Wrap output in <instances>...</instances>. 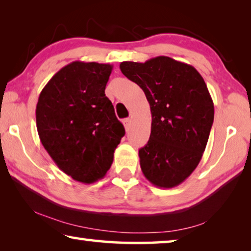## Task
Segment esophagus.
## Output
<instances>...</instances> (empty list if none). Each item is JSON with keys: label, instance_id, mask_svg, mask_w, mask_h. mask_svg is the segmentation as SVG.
Returning a JSON list of instances; mask_svg holds the SVG:
<instances>
[{"label": "esophagus", "instance_id": "34e87169", "mask_svg": "<svg viewBox=\"0 0 251 251\" xmlns=\"http://www.w3.org/2000/svg\"><path fill=\"white\" fill-rule=\"evenodd\" d=\"M123 124H124V126H125V129L128 130L130 127V118H125V120L123 121Z\"/></svg>", "mask_w": 251, "mask_h": 251}]
</instances>
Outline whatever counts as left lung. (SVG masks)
Instances as JSON below:
<instances>
[{
    "label": "left lung",
    "mask_w": 251,
    "mask_h": 251,
    "mask_svg": "<svg viewBox=\"0 0 251 251\" xmlns=\"http://www.w3.org/2000/svg\"><path fill=\"white\" fill-rule=\"evenodd\" d=\"M120 69L151 106L150 141L138 151L144 176L160 188L178 186L198 166L214 123L205 80L192 65L168 56L122 62Z\"/></svg>",
    "instance_id": "left-lung-1"
}]
</instances>
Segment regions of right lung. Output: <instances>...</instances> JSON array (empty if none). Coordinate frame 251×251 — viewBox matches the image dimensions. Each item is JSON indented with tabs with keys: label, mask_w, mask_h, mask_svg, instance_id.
<instances>
[{
	"label": "right lung",
	"mask_w": 251,
	"mask_h": 251,
	"mask_svg": "<svg viewBox=\"0 0 251 251\" xmlns=\"http://www.w3.org/2000/svg\"><path fill=\"white\" fill-rule=\"evenodd\" d=\"M112 70L109 64L72 62L49 80L36 105L42 145L61 171L84 184L106 175L125 135L105 95Z\"/></svg>",
	"instance_id": "right-lung-1"
}]
</instances>
